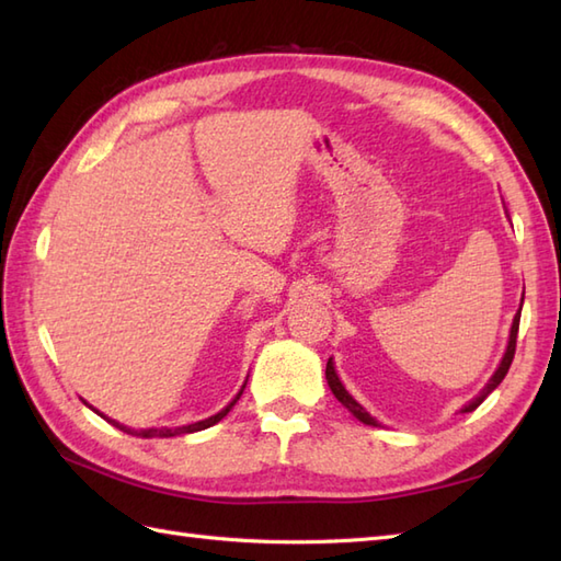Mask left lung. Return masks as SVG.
<instances>
[{"label":"left lung","instance_id":"obj_1","mask_svg":"<svg viewBox=\"0 0 561 561\" xmlns=\"http://www.w3.org/2000/svg\"><path fill=\"white\" fill-rule=\"evenodd\" d=\"M518 323H520V308H518V313H516V318H514V325H511V335H508V347H506V352H504V359H502V364H499V368L494 371V376L490 378V383H486L482 390H480V396L478 398H472L468 404H465V408L460 410V412H472V410H478L480 404L484 402V398L490 396V392L502 383L504 380V376L508 374V366H511V362H514V354H516V337H518ZM325 378H328V386H330V390H332V396H335L344 408H347L356 420L359 422H364V424H371V426H378V422L374 420L371 414H368L359 402H356L350 392H347V388L342 386V380H340V376H337V371H335V364H332V359H328V366H325Z\"/></svg>","mask_w":561,"mask_h":561}]
</instances>
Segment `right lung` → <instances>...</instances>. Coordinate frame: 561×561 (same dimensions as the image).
I'll list each match as a JSON object with an SVG mask.
<instances>
[{"mask_svg": "<svg viewBox=\"0 0 561 561\" xmlns=\"http://www.w3.org/2000/svg\"><path fill=\"white\" fill-rule=\"evenodd\" d=\"M243 388H245V383H243ZM243 388L241 390H238V396L229 402V404H226V408L221 410V412H217V414H211V416H207V420H202V422H195V424H185V426H175V428H165V426H161V428H139V432H135V428H127L125 424H121V422H115V420H108V416H105V414H101L99 410H93L91 408V404H89V408L93 410V412H99L101 416H103V420H108L113 426H117V428H121V432H127V434H137V436H141V438H153V436H159V438H169V436H178V434H193V432H202V428H209L211 424H217V422H221L224 420V416L226 414H229L231 412V408H233V404L238 402V398H241L243 396Z\"/></svg>", "mask_w": 561, "mask_h": 561, "instance_id": "obj_1", "label": "right lung"}]
</instances>
